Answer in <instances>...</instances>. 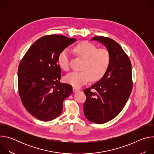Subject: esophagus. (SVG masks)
Listing matches in <instances>:
<instances>
[{
  "instance_id": "34e87169",
  "label": "esophagus",
  "mask_w": 154,
  "mask_h": 154,
  "mask_svg": "<svg viewBox=\"0 0 154 154\" xmlns=\"http://www.w3.org/2000/svg\"><path fill=\"white\" fill-rule=\"evenodd\" d=\"M72 90H73V92H74V93H75V92L79 91V89L77 88H75V87H74L73 88H72Z\"/></svg>"
}]
</instances>
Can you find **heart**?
<instances>
[{"label": "heart", "mask_w": 154, "mask_h": 154, "mask_svg": "<svg viewBox=\"0 0 154 154\" xmlns=\"http://www.w3.org/2000/svg\"><path fill=\"white\" fill-rule=\"evenodd\" d=\"M74 52L83 60L80 72H72L66 75L64 80L74 87L79 88L91 80L100 79L106 73L110 63V54L105 49H97L88 41L79 42L74 48ZM60 68L64 71L69 69V54L66 50L62 51L58 59Z\"/></svg>", "instance_id": "b5f03b06"}]
</instances>
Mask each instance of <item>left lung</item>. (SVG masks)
<instances>
[{"label": "left lung", "instance_id": "obj_1", "mask_svg": "<svg viewBox=\"0 0 154 154\" xmlns=\"http://www.w3.org/2000/svg\"><path fill=\"white\" fill-rule=\"evenodd\" d=\"M91 40L105 45L110 54V63L102 78L83 90L86 97L83 112L90 121L103 124L116 117L128 99L133 87L131 64L121 46L113 39L94 36Z\"/></svg>", "mask_w": 154, "mask_h": 154}]
</instances>
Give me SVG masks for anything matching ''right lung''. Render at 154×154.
<instances>
[{"label": "right lung", "mask_w": 154, "mask_h": 154, "mask_svg": "<svg viewBox=\"0 0 154 154\" xmlns=\"http://www.w3.org/2000/svg\"><path fill=\"white\" fill-rule=\"evenodd\" d=\"M76 41L63 35H51L36 41L18 67V90L27 110L42 121L57 118L63 102L72 93V86L60 83V54Z\"/></svg>", "instance_id": "1"}]
</instances>
